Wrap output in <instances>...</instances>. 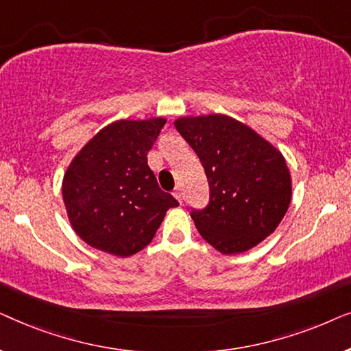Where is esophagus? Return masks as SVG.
Here are the masks:
<instances>
[{
	"mask_svg": "<svg viewBox=\"0 0 351 351\" xmlns=\"http://www.w3.org/2000/svg\"><path fill=\"white\" fill-rule=\"evenodd\" d=\"M172 195L176 196V199L179 201V203H182V191H180V189H176L174 193H172Z\"/></svg>",
	"mask_w": 351,
	"mask_h": 351,
	"instance_id": "obj_1",
	"label": "esophagus"
}]
</instances>
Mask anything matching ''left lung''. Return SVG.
<instances>
[{
    "label": "left lung",
    "mask_w": 351,
    "mask_h": 351,
    "mask_svg": "<svg viewBox=\"0 0 351 351\" xmlns=\"http://www.w3.org/2000/svg\"><path fill=\"white\" fill-rule=\"evenodd\" d=\"M174 126L198 155L209 182V204L191 210L201 237L219 252L239 254L275 232L292 196L282 153L227 114L182 117Z\"/></svg>",
    "instance_id": "obj_1"
}]
</instances>
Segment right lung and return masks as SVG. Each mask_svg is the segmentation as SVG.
<instances>
[{"instance_id": "right-lung-1", "label": "right lung", "mask_w": 351, "mask_h": 351, "mask_svg": "<svg viewBox=\"0 0 351 351\" xmlns=\"http://www.w3.org/2000/svg\"><path fill=\"white\" fill-rule=\"evenodd\" d=\"M165 118L119 119L81 148L62 180L66 215L78 237L99 251L129 257L152 243L174 196L158 185L147 153Z\"/></svg>"}]
</instances>
